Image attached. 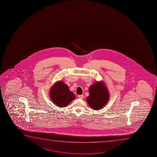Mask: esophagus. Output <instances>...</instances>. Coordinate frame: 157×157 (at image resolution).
<instances>
[{
    "instance_id": "obj_1",
    "label": "esophagus",
    "mask_w": 157,
    "mask_h": 157,
    "mask_svg": "<svg viewBox=\"0 0 157 157\" xmlns=\"http://www.w3.org/2000/svg\"><path fill=\"white\" fill-rule=\"evenodd\" d=\"M84 95H78V98H79V99H82L84 98Z\"/></svg>"
}]
</instances>
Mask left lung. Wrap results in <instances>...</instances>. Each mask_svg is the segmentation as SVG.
I'll use <instances>...</instances> for the list:
<instances>
[{
  "mask_svg": "<svg viewBox=\"0 0 157 157\" xmlns=\"http://www.w3.org/2000/svg\"><path fill=\"white\" fill-rule=\"evenodd\" d=\"M90 95L86 98L88 105L93 109H101L109 99V93L103 82H96L89 88Z\"/></svg>",
  "mask_w": 157,
  "mask_h": 157,
  "instance_id": "obj_1",
  "label": "left lung"
}]
</instances>
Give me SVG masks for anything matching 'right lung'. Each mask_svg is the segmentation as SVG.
<instances>
[{
    "instance_id": "1",
    "label": "right lung",
    "mask_w": 157,
    "mask_h": 157,
    "mask_svg": "<svg viewBox=\"0 0 157 157\" xmlns=\"http://www.w3.org/2000/svg\"><path fill=\"white\" fill-rule=\"evenodd\" d=\"M50 97L55 105L64 107L75 99V95L69 90L68 86L63 82H57L52 87Z\"/></svg>"
}]
</instances>
